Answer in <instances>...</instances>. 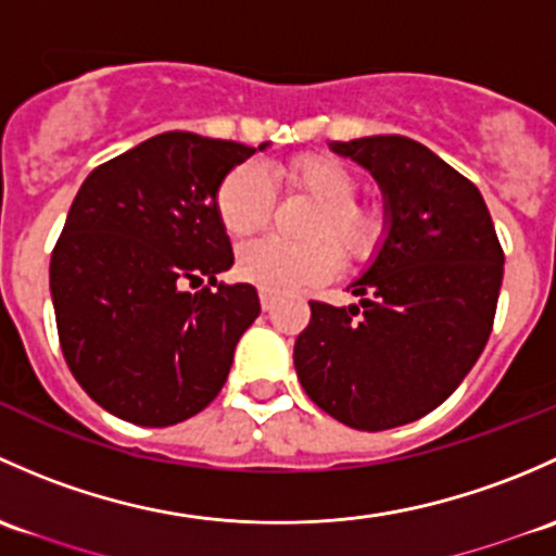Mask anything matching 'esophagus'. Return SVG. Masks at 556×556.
Instances as JSON below:
<instances>
[{
  "label": "esophagus",
  "mask_w": 556,
  "mask_h": 556,
  "mask_svg": "<svg viewBox=\"0 0 556 556\" xmlns=\"http://www.w3.org/2000/svg\"><path fill=\"white\" fill-rule=\"evenodd\" d=\"M260 302H262V311H273V305H276V296H273L270 291H262Z\"/></svg>",
  "instance_id": "1"
}]
</instances>
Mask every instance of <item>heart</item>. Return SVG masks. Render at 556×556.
<instances>
[{"mask_svg": "<svg viewBox=\"0 0 556 556\" xmlns=\"http://www.w3.org/2000/svg\"><path fill=\"white\" fill-rule=\"evenodd\" d=\"M273 179L283 181L289 192H300L316 203L302 232L311 240L289 243L278 238H260L240 245L238 273L262 291L289 294L329 280L340 267L371 260L386 232V219L377 205L358 203V185L348 168L329 157L305 154L286 168L270 174L260 165H238L222 179L216 190V214L232 238L254 236L267 225L276 205ZM341 256L337 257L336 254Z\"/></svg>", "mask_w": 556, "mask_h": 556, "instance_id": "1", "label": "heart"}]
</instances>
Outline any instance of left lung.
Returning a JSON list of instances; mask_svg holds the SVG:
<instances>
[{
  "label": "left lung",
  "mask_w": 556,
  "mask_h": 556,
  "mask_svg": "<svg viewBox=\"0 0 556 556\" xmlns=\"http://www.w3.org/2000/svg\"><path fill=\"white\" fill-rule=\"evenodd\" d=\"M386 198V240L351 291L358 305L311 302L294 342L302 388L356 431H388L447 402L482 356L503 280V249L482 192L406 136L331 141Z\"/></svg>",
  "instance_id": "1"
}]
</instances>
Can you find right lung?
Returning <instances> with one entry per match:
<instances>
[{
    "mask_svg": "<svg viewBox=\"0 0 556 556\" xmlns=\"http://www.w3.org/2000/svg\"><path fill=\"white\" fill-rule=\"evenodd\" d=\"M254 152L168 130L79 187L50 256V294L74 380L119 420L176 426L225 386L260 296L251 283H216L236 260L216 190Z\"/></svg>",
    "mask_w": 556,
    "mask_h": 556,
    "instance_id": "obj_1",
    "label": "right lung"
}]
</instances>
